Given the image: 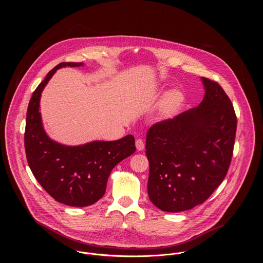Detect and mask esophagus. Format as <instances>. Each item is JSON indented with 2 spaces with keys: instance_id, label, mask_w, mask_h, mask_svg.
I'll list each match as a JSON object with an SVG mask.
<instances>
[{
  "instance_id": "1",
  "label": "esophagus",
  "mask_w": 263,
  "mask_h": 263,
  "mask_svg": "<svg viewBox=\"0 0 263 263\" xmlns=\"http://www.w3.org/2000/svg\"><path fill=\"white\" fill-rule=\"evenodd\" d=\"M136 147H137V149L139 151L144 150V148H145V143H144V141H143L142 139H138V140L136 141Z\"/></svg>"
}]
</instances>
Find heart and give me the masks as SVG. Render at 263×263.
<instances>
[{
  "instance_id": "1",
  "label": "heart",
  "mask_w": 263,
  "mask_h": 263,
  "mask_svg": "<svg viewBox=\"0 0 263 263\" xmlns=\"http://www.w3.org/2000/svg\"><path fill=\"white\" fill-rule=\"evenodd\" d=\"M182 101H183V96L181 95V93L177 91L169 92L163 100V104H162L163 112L166 115H171L179 108Z\"/></svg>"
}]
</instances>
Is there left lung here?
<instances>
[{
	"mask_svg": "<svg viewBox=\"0 0 263 263\" xmlns=\"http://www.w3.org/2000/svg\"><path fill=\"white\" fill-rule=\"evenodd\" d=\"M201 80L205 94L197 107L159 121L147 133L148 193L163 212H183L204 202L231 164L236 113L220 84Z\"/></svg>",
	"mask_w": 263,
	"mask_h": 263,
	"instance_id": "8db88e82",
	"label": "left lung"
}]
</instances>
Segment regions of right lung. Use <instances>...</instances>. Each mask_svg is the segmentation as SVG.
<instances>
[{"label": "right lung", "mask_w": 263, "mask_h": 263, "mask_svg": "<svg viewBox=\"0 0 263 263\" xmlns=\"http://www.w3.org/2000/svg\"><path fill=\"white\" fill-rule=\"evenodd\" d=\"M82 65L61 63L48 72L29 101L24 133L27 162L38 183L57 201L79 208L98 201L115 165L136 152L132 135L118 141H95L77 147L58 144L46 136L39 112L41 92L58 69Z\"/></svg>", "instance_id": "right-lung-1"}]
</instances>
